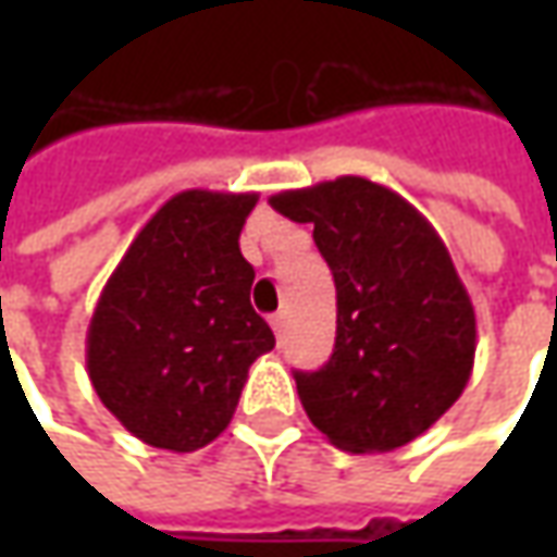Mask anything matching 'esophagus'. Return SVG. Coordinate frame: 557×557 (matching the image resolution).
Wrapping results in <instances>:
<instances>
[{
	"mask_svg": "<svg viewBox=\"0 0 557 557\" xmlns=\"http://www.w3.org/2000/svg\"><path fill=\"white\" fill-rule=\"evenodd\" d=\"M269 325H272V332H275V337H282L285 334V325H288V315L278 310L269 315Z\"/></svg>",
	"mask_w": 557,
	"mask_h": 557,
	"instance_id": "obj_1",
	"label": "esophagus"
}]
</instances>
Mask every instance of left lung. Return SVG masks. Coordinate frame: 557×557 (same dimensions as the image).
<instances>
[{
  "instance_id": "8db88e82",
  "label": "left lung",
  "mask_w": 557,
  "mask_h": 557,
  "mask_svg": "<svg viewBox=\"0 0 557 557\" xmlns=\"http://www.w3.org/2000/svg\"><path fill=\"white\" fill-rule=\"evenodd\" d=\"M269 203L310 223L337 288V337L319 372H294L310 421L347 453L421 437L465 391L478 319L453 257L406 198L362 176Z\"/></svg>"
}]
</instances>
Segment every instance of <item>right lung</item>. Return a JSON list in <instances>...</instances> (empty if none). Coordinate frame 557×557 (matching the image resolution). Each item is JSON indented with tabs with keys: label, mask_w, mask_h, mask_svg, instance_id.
<instances>
[{
	"label": "right lung",
	"mask_w": 557,
	"mask_h": 557,
	"mask_svg": "<svg viewBox=\"0 0 557 557\" xmlns=\"http://www.w3.org/2000/svg\"><path fill=\"white\" fill-rule=\"evenodd\" d=\"M253 207V191L173 195L101 288L86 332L89 381L148 446L195 453L220 437L250 362L275 347L238 247Z\"/></svg>",
	"instance_id": "add662e5"
}]
</instances>
